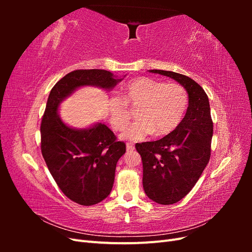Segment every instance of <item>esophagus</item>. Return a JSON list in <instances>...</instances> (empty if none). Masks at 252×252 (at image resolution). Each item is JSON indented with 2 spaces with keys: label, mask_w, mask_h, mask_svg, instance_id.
Here are the masks:
<instances>
[{
  "label": "esophagus",
  "mask_w": 252,
  "mask_h": 252,
  "mask_svg": "<svg viewBox=\"0 0 252 252\" xmlns=\"http://www.w3.org/2000/svg\"><path fill=\"white\" fill-rule=\"evenodd\" d=\"M126 149H127V151H133L134 150L133 143H127L126 144Z\"/></svg>",
  "instance_id": "esophagus-1"
}]
</instances>
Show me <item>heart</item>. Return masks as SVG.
<instances>
[{"label": "heart", "instance_id": "obj_1", "mask_svg": "<svg viewBox=\"0 0 252 252\" xmlns=\"http://www.w3.org/2000/svg\"><path fill=\"white\" fill-rule=\"evenodd\" d=\"M128 105L136 108V120L122 134L127 140H144L151 133L165 135L179 126L188 106L186 89L178 83H164L141 77L129 81L123 97L108 98L109 121L116 130H122L130 120Z\"/></svg>", "mask_w": 252, "mask_h": 252}]
</instances>
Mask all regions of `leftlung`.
<instances>
[{"mask_svg": "<svg viewBox=\"0 0 252 252\" xmlns=\"http://www.w3.org/2000/svg\"><path fill=\"white\" fill-rule=\"evenodd\" d=\"M149 71L179 82L189 98L185 117L172 132L161 140L135 144L142 158L145 193L158 204L170 205L189 193L207 166L213 123L208 96L195 81L173 71Z\"/></svg>", "mask_w": 252, "mask_h": 252, "instance_id": "left-lung-1", "label": "left lung"}]
</instances>
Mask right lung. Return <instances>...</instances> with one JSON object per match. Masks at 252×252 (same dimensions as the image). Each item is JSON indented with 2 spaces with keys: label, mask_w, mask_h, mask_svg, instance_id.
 Here are the masks:
<instances>
[{
  "label": "right lung",
  "mask_w": 252,
  "mask_h": 252,
  "mask_svg": "<svg viewBox=\"0 0 252 252\" xmlns=\"http://www.w3.org/2000/svg\"><path fill=\"white\" fill-rule=\"evenodd\" d=\"M123 79L103 69L71 71L52 87L41 123V150L59 188L71 201L84 206L102 202L111 191L124 142L103 123L74 129L60 119V103L82 86L112 89Z\"/></svg>",
  "instance_id": "right-lung-1"
}]
</instances>
